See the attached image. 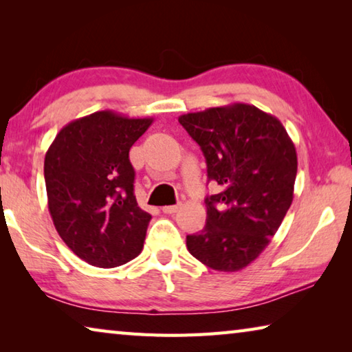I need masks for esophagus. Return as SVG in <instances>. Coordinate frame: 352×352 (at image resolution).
I'll return each instance as SVG.
<instances>
[{"mask_svg": "<svg viewBox=\"0 0 352 352\" xmlns=\"http://www.w3.org/2000/svg\"><path fill=\"white\" fill-rule=\"evenodd\" d=\"M178 208H180V205H169V206H163L162 210L164 214H174L178 211Z\"/></svg>", "mask_w": 352, "mask_h": 352, "instance_id": "esophagus-1", "label": "esophagus"}]
</instances>
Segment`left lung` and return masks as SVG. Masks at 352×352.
Wrapping results in <instances>:
<instances>
[{"mask_svg":"<svg viewBox=\"0 0 352 352\" xmlns=\"http://www.w3.org/2000/svg\"><path fill=\"white\" fill-rule=\"evenodd\" d=\"M206 160V225L186 236L195 259L219 272L245 269L270 243L294 200L296 151L279 119L248 104L178 118Z\"/></svg>","mask_w":352,"mask_h":352,"instance_id":"1","label":"left lung"}]
</instances>
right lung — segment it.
Masks as SVG:
<instances>
[{
  "label": "right lung",
  "instance_id": "1",
  "mask_svg": "<svg viewBox=\"0 0 352 352\" xmlns=\"http://www.w3.org/2000/svg\"><path fill=\"white\" fill-rule=\"evenodd\" d=\"M152 121L96 111L67 124L47 148L52 222L71 252L90 265L113 269L141 253L152 216L136 204L129 151Z\"/></svg>",
  "mask_w": 352,
  "mask_h": 352
}]
</instances>
